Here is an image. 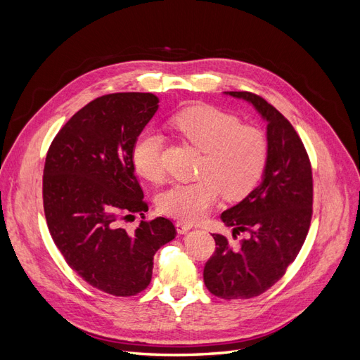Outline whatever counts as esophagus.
I'll return each mask as SVG.
<instances>
[{
    "mask_svg": "<svg viewBox=\"0 0 360 360\" xmlns=\"http://www.w3.org/2000/svg\"><path fill=\"white\" fill-rule=\"evenodd\" d=\"M176 226H177L179 234H186V233L191 230V228H192L189 224L183 222V221H177V222H176Z\"/></svg>",
    "mask_w": 360,
    "mask_h": 360,
    "instance_id": "1",
    "label": "esophagus"
}]
</instances>
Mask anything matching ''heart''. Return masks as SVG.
<instances>
[{
  "instance_id": "obj_1",
  "label": "heart",
  "mask_w": 360,
  "mask_h": 360,
  "mask_svg": "<svg viewBox=\"0 0 360 360\" xmlns=\"http://www.w3.org/2000/svg\"><path fill=\"white\" fill-rule=\"evenodd\" d=\"M171 126L189 144L202 151L198 180L176 183L162 192L158 207L162 213L184 222H198L210 212L221 193L226 200H240L252 191L267 162V138L257 126L210 105H193L171 118ZM132 162L141 177L163 179L162 136L146 130L135 139Z\"/></svg>"
}]
</instances>
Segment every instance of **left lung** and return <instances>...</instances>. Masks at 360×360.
I'll list each match as a JSON object with an SVG mask.
<instances>
[{
  "instance_id": "obj_1",
  "label": "left lung",
  "mask_w": 360,
  "mask_h": 360,
  "mask_svg": "<svg viewBox=\"0 0 360 360\" xmlns=\"http://www.w3.org/2000/svg\"><path fill=\"white\" fill-rule=\"evenodd\" d=\"M245 99L267 122V162L263 181L221 214L233 226V243L213 234L216 250L204 266V284L225 300L259 296L285 275L303 246L312 217V168L300 136L274 105L250 91H226Z\"/></svg>"
}]
</instances>
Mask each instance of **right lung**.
<instances>
[{
	"mask_svg": "<svg viewBox=\"0 0 360 360\" xmlns=\"http://www.w3.org/2000/svg\"><path fill=\"white\" fill-rule=\"evenodd\" d=\"M158 103L151 93L97 97L60 129L43 169L53 243L85 282L117 297L148 287L156 250L177 234L167 217L146 219L148 204L132 162L135 139ZM136 212L143 221L127 232L122 224Z\"/></svg>",
	"mask_w": 360,
	"mask_h": 360,
	"instance_id": "add662e5",
	"label": "right lung"
}]
</instances>
